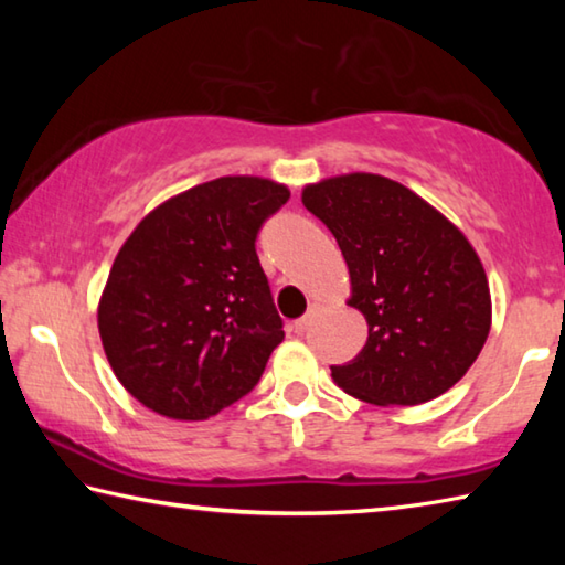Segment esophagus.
Wrapping results in <instances>:
<instances>
[{
	"instance_id": "esophagus-1",
	"label": "esophagus",
	"mask_w": 565,
	"mask_h": 565,
	"mask_svg": "<svg viewBox=\"0 0 565 565\" xmlns=\"http://www.w3.org/2000/svg\"><path fill=\"white\" fill-rule=\"evenodd\" d=\"M311 321H313V313H306V317H301L299 321H294V331L296 333H303L306 329L311 327Z\"/></svg>"
}]
</instances>
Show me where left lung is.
Masks as SVG:
<instances>
[{
	"mask_svg": "<svg viewBox=\"0 0 565 565\" xmlns=\"http://www.w3.org/2000/svg\"><path fill=\"white\" fill-rule=\"evenodd\" d=\"M303 206L337 238L349 303L369 323L359 356L331 366L347 394L379 406L441 396L481 353L491 294L473 246L414 191L379 174L306 186Z\"/></svg>",
	"mask_w": 565,
	"mask_h": 565,
	"instance_id": "obj_1",
	"label": "left lung"
}]
</instances>
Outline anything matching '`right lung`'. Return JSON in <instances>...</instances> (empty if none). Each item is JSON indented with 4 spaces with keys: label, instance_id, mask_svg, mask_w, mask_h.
Returning <instances> with one entry per match:
<instances>
[{
    "label": "right lung",
    "instance_id": "1",
    "mask_svg": "<svg viewBox=\"0 0 565 565\" xmlns=\"http://www.w3.org/2000/svg\"><path fill=\"white\" fill-rule=\"evenodd\" d=\"M289 189L222 177L154 209L119 248L99 301L114 374L161 416L202 420L246 396L284 339L256 254Z\"/></svg>",
    "mask_w": 565,
    "mask_h": 565
}]
</instances>
